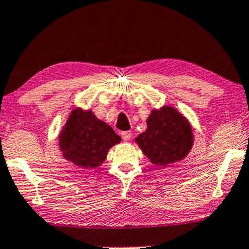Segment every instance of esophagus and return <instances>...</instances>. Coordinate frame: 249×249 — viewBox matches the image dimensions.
Segmentation results:
<instances>
[{
    "instance_id": "34e87169",
    "label": "esophagus",
    "mask_w": 249,
    "mask_h": 249,
    "mask_svg": "<svg viewBox=\"0 0 249 249\" xmlns=\"http://www.w3.org/2000/svg\"><path fill=\"white\" fill-rule=\"evenodd\" d=\"M121 135H122L123 140H124V141H128V140H131V138H132V132H131V131L122 132Z\"/></svg>"
}]
</instances>
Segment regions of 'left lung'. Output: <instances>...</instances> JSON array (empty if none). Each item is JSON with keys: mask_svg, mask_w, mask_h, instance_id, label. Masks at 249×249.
<instances>
[{"mask_svg": "<svg viewBox=\"0 0 249 249\" xmlns=\"http://www.w3.org/2000/svg\"><path fill=\"white\" fill-rule=\"evenodd\" d=\"M135 141L152 164L166 167L188 155L194 135L185 117L177 109L164 106L151 111L147 119V130Z\"/></svg>", "mask_w": 249, "mask_h": 249, "instance_id": "8db88e82", "label": "left lung"}]
</instances>
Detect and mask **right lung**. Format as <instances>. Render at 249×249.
Returning <instances> with one entry per match:
<instances>
[{
	"instance_id": "add662e5",
	"label": "right lung",
	"mask_w": 249,
	"mask_h": 249,
	"mask_svg": "<svg viewBox=\"0 0 249 249\" xmlns=\"http://www.w3.org/2000/svg\"><path fill=\"white\" fill-rule=\"evenodd\" d=\"M64 157L83 168H95L104 163L109 149L121 137L91 110L74 109L59 137Z\"/></svg>"
}]
</instances>
